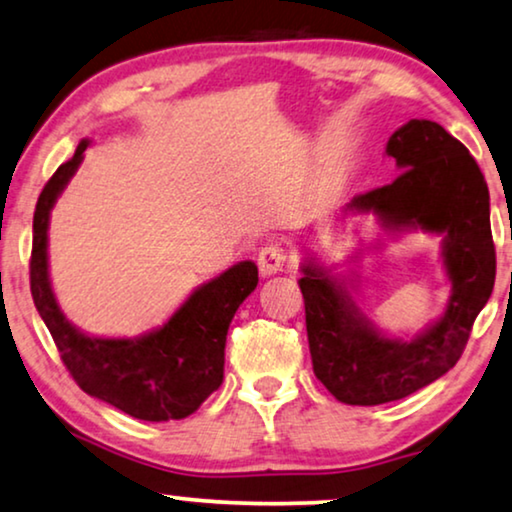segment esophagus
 <instances>
[{"label":"esophagus","mask_w":512,"mask_h":512,"mask_svg":"<svg viewBox=\"0 0 512 512\" xmlns=\"http://www.w3.org/2000/svg\"><path fill=\"white\" fill-rule=\"evenodd\" d=\"M288 264V252L283 250V245L269 243L260 250V257H257V267H260L262 276H274L281 274Z\"/></svg>","instance_id":"obj_1"}]
</instances>
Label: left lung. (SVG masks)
I'll return each instance as SVG.
<instances>
[{
  "instance_id": "8db88e82",
  "label": "left lung",
  "mask_w": 512,
  "mask_h": 512,
  "mask_svg": "<svg viewBox=\"0 0 512 512\" xmlns=\"http://www.w3.org/2000/svg\"><path fill=\"white\" fill-rule=\"evenodd\" d=\"M386 154L400 175L358 194L344 213H372L393 234L421 229L442 236L452 295L445 313L417 337H386L358 309L342 278L306 257L299 288L313 372L346 405L393 403L452 370L494 290L489 189L468 149L435 121L412 119L388 138Z\"/></svg>"
}]
</instances>
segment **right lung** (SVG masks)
Segmentation results:
<instances>
[{"label":"right lung","mask_w":512,"mask_h":512,"mask_svg":"<svg viewBox=\"0 0 512 512\" xmlns=\"http://www.w3.org/2000/svg\"><path fill=\"white\" fill-rule=\"evenodd\" d=\"M81 140L39 194L32 222L30 290L60 358L79 388L142 421L185 419L217 391L224 377L229 323L257 288L255 262L245 260L196 288L168 323L135 339L88 337L60 311L49 278V217L84 161Z\"/></svg>","instance_id":"add662e5"}]
</instances>
